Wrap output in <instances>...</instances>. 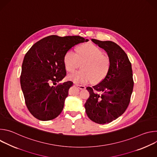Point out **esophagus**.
Masks as SVG:
<instances>
[{
	"mask_svg": "<svg viewBox=\"0 0 157 157\" xmlns=\"http://www.w3.org/2000/svg\"><path fill=\"white\" fill-rule=\"evenodd\" d=\"M76 85L80 89H86V86L84 85H79V84H76Z\"/></svg>",
	"mask_w": 157,
	"mask_h": 157,
	"instance_id": "34e87169",
	"label": "esophagus"
}]
</instances>
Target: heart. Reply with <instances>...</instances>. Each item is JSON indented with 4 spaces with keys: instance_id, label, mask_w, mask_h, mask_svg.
<instances>
[{
    "instance_id": "obj_1",
    "label": "heart",
    "mask_w": 157,
    "mask_h": 157,
    "mask_svg": "<svg viewBox=\"0 0 157 157\" xmlns=\"http://www.w3.org/2000/svg\"><path fill=\"white\" fill-rule=\"evenodd\" d=\"M81 63H82V69L70 74L68 77L76 83L99 82L105 78L109 70L110 63L105 53L91 43L82 44L78 51L69 50L66 52L64 64L67 71H75L80 66Z\"/></svg>"
}]
</instances>
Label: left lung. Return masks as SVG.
I'll return each mask as SVG.
<instances>
[{"label":"left lung","mask_w":157,"mask_h":157,"mask_svg":"<svg viewBox=\"0 0 157 157\" xmlns=\"http://www.w3.org/2000/svg\"><path fill=\"white\" fill-rule=\"evenodd\" d=\"M91 40L107 52L110 67L102 81L93 88H86L90 96L84 107L92 121L108 124L122 115L129 104L133 87L132 65L127 54L116 43Z\"/></svg>","instance_id":"obj_1"}]
</instances>
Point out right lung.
I'll list each match as a JSON object with an SVG mask.
<instances>
[{"label":"right lung","instance_id":"obj_1","mask_svg":"<svg viewBox=\"0 0 157 157\" xmlns=\"http://www.w3.org/2000/svg\"><path fill=\"white\" fill-rule=\"evenodd\" d=\"M88 41L79 36L50 35L35 43L25 55L20 85L26 105L37 119L50 121L61 114L73 82L69 81L55 86L51 84H56L66 75V52Z\"/></svg>","mask_w":157,"mask_h":157}]
</instances>
